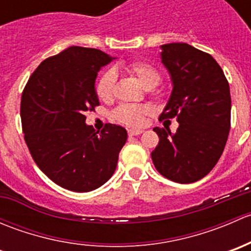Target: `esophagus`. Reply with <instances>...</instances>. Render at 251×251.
Returning <instances> with one entry per match:
<instances>
[{
  "label": "esophagus",
  "instance_id": "obj_1",
  "mask_svg": "<svg viewBox=\"0 0 251 251\" xmlns=\"http://www.w3.org/2000/svg\"><path fill=\"white\" fill-rule=\"evenodd\" d=\"M142 132H143L142 130H135V128H130V130H128V135L130 136H138L141 135Z\"/></svg>",
  "mask_w": 251,
  "mask_h": 251
}]
</instances>
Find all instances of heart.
<instances>
[{"label": "heart", "instance_id": "obj_1", "mask_svg": "<svg viewBox=\"0 0 251 251\" xmlns=\"http://www.w3.org/2000/svg\"><path fill=\"white\" fill-rule=\"evenodd\" d=\"M128 72L135 75L138 81L148 90L156 87L161 81V74L155 65L151 63L137 60L126 65ZM118 75L114 69L103 73L102 76L96 85V93L102 100H110L115 93V85ZM149 113V108L142 104H123L114 111V118L125 125L141 126L144 121V116Z\"/></svg>", "mask_w": 251, "mask_h": 251}]
</instances>
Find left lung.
Returning a JSON list of instances; mask_svg holds the SVG:
<instances>
[{
  "mask_svg": "<svg viewBox=\"0 0 251 251\" xmlns=\"http://www.w3.org/2000/svg\"><path fill=\"white\" fill-rule=\"evenodd\" d=\"M173 92L161 119L176 118L178 128L154 127L159 143L151 160L159 174L178 183L203 178L219 161L231 128L229 85L216 60L188 44L161 46Z\"/></svg>",
  "mask_w": 251,
  "mask_h": 251,
  "instance_id": "8db88e82",
  "label": "left lung"
}]
</instances>
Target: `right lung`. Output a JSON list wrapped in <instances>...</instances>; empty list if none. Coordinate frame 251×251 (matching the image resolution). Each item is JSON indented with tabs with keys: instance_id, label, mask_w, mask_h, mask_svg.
Listing matches in <instances>:
<instances>
[{
	"instance_id": "obj_1",
	"label": "right lung",
	"mask_w": 251,
	"mask_h": 251,
	"mask_svg": "<svg viewBox=\"0 0 251 251\" xmlns=\"http://www.w3.org/2000/svg\"><path fill=\"white\" fill-rule=\"evenodd\" d=\"M113 59L96 48L72 46L45 59L25 85L20 102L24 140L50 179L73 192H90L113 176L127 140L124 127L86 125L98 102L95 82Z\"/></svg>"
}]
</instances>
